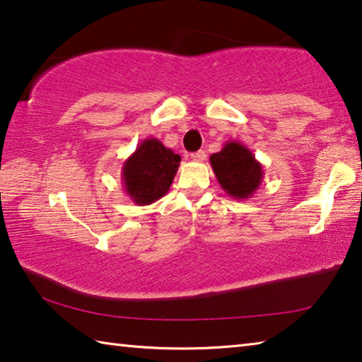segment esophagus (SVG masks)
Returning a JSON list of instances; mask_svg holds the SVG:
<instances>
[{"instance_id": "1", "label": "esophagus", "mask_w": 362, "mask_h": 362, "mask_svg": "<svg viewBox=\"0 0 362 362\" xmlns=\"http://www.w3.org/2000/svg\"><path fill=\"white\" fill-rule=\"evenodd\" d=\"M192 159L196 163H203L206 159V151L204 150H199V151H194L192 153Z\"/></svg>"}]
</instances>
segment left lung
Masks as SVG:
<instances>
[{
	"label": "left lung",
	"instance_id": "left-lung-1",
	"mask_svg": "<svg viewBox=\"0 0 362 362\" xmlns=\"http://www.w3.org/2000/svg\"><path fill=\"white\" fill-rule=\"evenodd\" d=\"M209 161L220 187L235 199L252 198L263 180V166L246 145L236 140L225 142L223 148L211 155Z\"/></svg>",
	"mask_w": 362,
	"mask_h": 362
}]
</instances>
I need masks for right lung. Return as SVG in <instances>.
I'll list each match as a JSON object with an SVG mask.
<instances>
[{"label": "right lung", "mask_w": 362, "mask_h": 362, "mask_svg": "<svg viewBox=\"0 0 362 362\" xmlns=\"http://www.w3.org/2000/svg\"><path fill=\"white\" fill-rule=\"evenodd\" d=\"M179 163L180 156L158 139H145L122 164L121 180L126 194L137 206L155 203L169 192Z\"/></svg>", "instance_id": "add662e5"}]
</instances>
